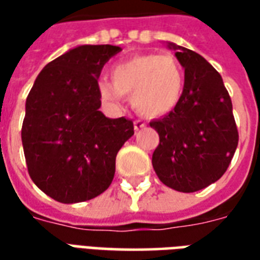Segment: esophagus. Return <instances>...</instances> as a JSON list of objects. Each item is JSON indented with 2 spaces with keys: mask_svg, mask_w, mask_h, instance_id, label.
Wrapping results in <instances>:
<instances>
[{
  "mask_svg": "<svg viewBox=\"0 0 260 260\" xmlns=\"http://www.w3.org/2000/svg\"><path fill=\"white\" fill-rule=\"evenodd\" d=\"M134 126H135L136 131H139V129H142V128H145V126H146V122H145L143 119H135Z\"/></svg>",
  "mask_w": 260,
  "mask_h": 260,
  "instance_id": "esophagus-1",
  "label": "esophagus"
}]
</instances>
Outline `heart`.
Listing matches in <instances>:
<instances>
[{
	"label": "heart",
	"instance_id": "1",
	"mask_svg": "<svg viewBox=\"0 0 260 260\" xmlns=\"http://www.w3.org/2000/svg\"><path fill=\"white\" fill-rule=\"evenodd\" d=\"M111 80L102 79L97 85L103 100L118 106L122 94L131 96L136 111L145 117H161L180 103L185 76L171 55L146 54L115 64Z\"/></svg>",
	"mask_w": 260,
	"mask_h": 260
}]
</instances>
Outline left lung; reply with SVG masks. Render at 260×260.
I'll list each match as a JSON object with an SVG mask.
<instances>
[{"mask_svg":"<svg viewBox=\"0 0 260 260\" xmlns=\"http://www.w3.org/2000/svg\"><path fill=\"white\" fill-rule=\"evenodd\" d=\"M185 68L178 106L150 122L160 143L152 164L158 180L178 192H196L221 178L238 145L233 103L223 79L202 55L169 43Z\"/></svg>","mask_w":260,"mask_h":260,"instance_id":"8db88e82","label":"left lung"}]
</instances>
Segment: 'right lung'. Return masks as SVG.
Instances as JSON below:
<instances>
[{
  "mask_svg": "<svg viewBox=\"0 0 260 260\" xmlns=\"http://www.w3.org/2000/svg\"><path fill=\"white\" fill-rule=\"evenodd\" d=\"M121 48L79 46L48 62L26 99L22 143L31 181L61 203H78L107 189L115 157L134 135L125 117L107 118L99 108L103 67Z\"/></svg>",
  "mask_w": 260,
  "mask_h": 260,
  "instance_id": "add662e5",
  "label": "right lung"
}]
</instances>
